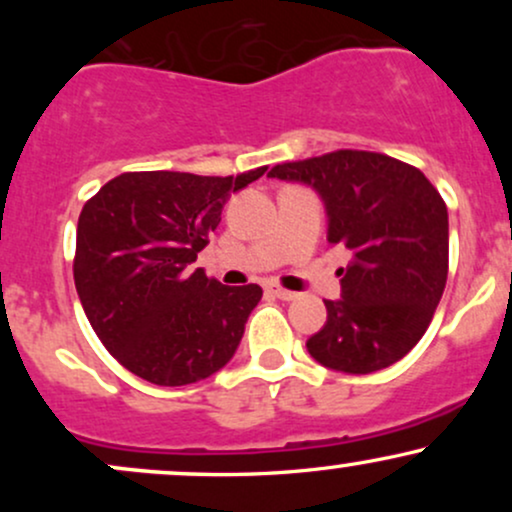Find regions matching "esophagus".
<instances>
[{
	"label": "esophagus",
	"mask_w": 512,
	"mask_h": 512,
	"mask_svg": "<svg viewBox=\"0 0 512 512\" xmlns=\"http://www.w3.org/2000/svg\"><path fill=\"white\" fill-rule=\"evenodd\" d=\"M267 291L274 293V296L281 298V301H293V298H298V293L284 289V286H279V284H269Z\"/></svg>",
	"instance_id": "esophagus-1"
}]
</instances>
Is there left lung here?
Listing matches in <instances>:
<instances>
[{"label": "left lung", "mask_w": 512, "mask_h": 512, "mask_svg": "<svg viewBox=\"0 0 512 512\" xmlns=\"http://www.w3.org/2000/svg\"><path fill=\"white\" fill-rule=\"evenodd\" d=\"M269 178L298 180L325 199L327 240L351 252L342 301L308 339L322 366L366 375L407 356L431 325L448 279V209L419 168L375 151L279 163Z\"/></svg>", "instance_id": "1"}]
</instances>
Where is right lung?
<instances>
[{
	"label": "right lung",
	"instance_id": "1",
	"mask_svg": "<svg viewBox=\"0 0 512 512\" xmlns=\"http://www.w3.org/2000/svg\"><path fill=\"white\" fill-rule=\"evenodd\" d=\"M264 170L192 175L139 170L108 180L76 226L74 284L105 349L154 385L178 387L226 366L262 298L192 269L231 192Z\"/></svg>",
	"mask_w": 512,
	"mask_h": 512
}]
</instances>
